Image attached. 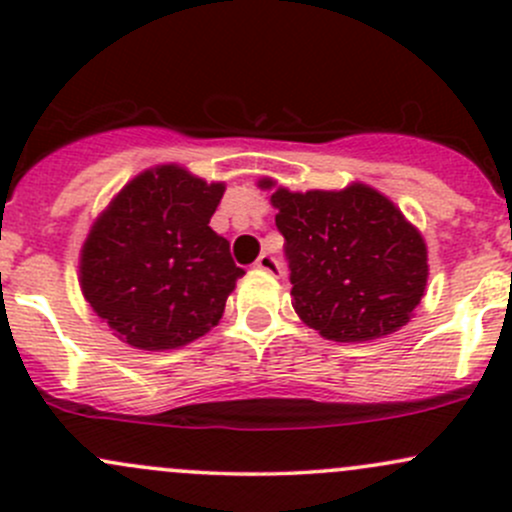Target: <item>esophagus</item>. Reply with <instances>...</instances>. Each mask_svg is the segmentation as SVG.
I'll return each instance as SVG.
<instances>
[{"instance_id": "esophagus-1", "label": "esophagus", "mask_w": 512, "mask_h": 512, "mask_svg": "<svg viewBox=\"0 0 512 512\" xmlns=\"http://www.w3.org/2000/svg\"><path fill=\"white\" fill-rule=\"evenodd\" d=\"M254 266L258 268V271H263V273H271V276H281V263L276 261V258H273L271 254H261L256 258V263Z\"/></svg>"}]
</instances>
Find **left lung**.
Returning a JSON list of instances; mask_svg holds the SVG:
<instances>
[{"label": "left lung", "instance_id": "8db88e82", "mask_svg": "<svg viewBox=\"0 0 512 512\" xmlns=\"http://www.w3.org/2000/svg\"><path fill=\"white\" fill-rule=\"evenodd\" d=\"M276 226L286 239L293 308L325 340L367 342L397 333L426 293L421 231L370 184L291 192L276 179Z\"/></svg>", "mask_w": 512, "mask_h": 512}]
</instances>
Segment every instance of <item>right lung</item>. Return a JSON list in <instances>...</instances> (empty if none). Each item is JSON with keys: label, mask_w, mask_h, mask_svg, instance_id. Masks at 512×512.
I'll return each mask as SVG.
<instances>
[{"label": "right lung", "mask_w": 512, "mask_h": 512, "mask_svg": "<svg viewBox=\"0 0 512 512\" xmlns=\"http://www.w3.org/2000/svg\"><path fill=\"white\" fill-rule=\"evenodd\" d=\"M224 182L157 165L130 179L88 231L83 298L130 347L177 350L214 328L244 276L209 219Z\"/></svg>", "instance_id": "obj_1"}]
</instances>
